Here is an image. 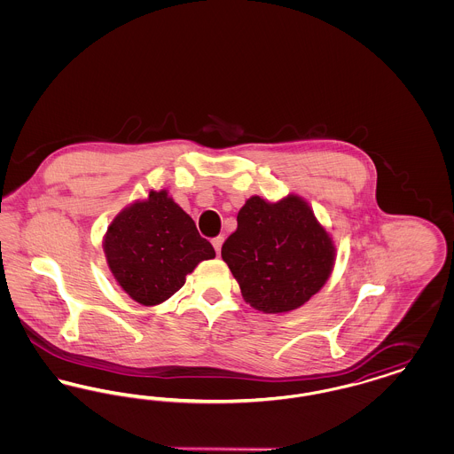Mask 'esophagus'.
Instances as JSON below:
<instances>
[{
	"label": "esophagus",
	"mask_w": 454,
	"mask_h": 454,
	"mask_svg": "<svg viewBox=\"0 0 454 454\" xmlns=\"http://www.w3.org/2000/svg\"><path fill=\"white\" fill-rule=\"evenodd\" d=\"M223 241H224V237L213 238V247H215V250H216L217 255L221 254V247H223Z\"/></svg>",
	"instance_id": "esophagus-1"
}]
</instances>
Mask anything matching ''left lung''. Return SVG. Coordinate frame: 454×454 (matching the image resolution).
<instances>
[{
	"instance_id": "8db88e82",
	"label": "left lung",
	"mask_w": 454,
	"mask_h": 454,
	"mask_svg": "<svg viewBox=\"0 0 454 454\" xmlns=\"http://www.w3.org/2000/svg\"><path fill=\"white\" fill-rule=\"evenodd\" d=\"M221 257L243 300L263 313H286L317 294L333 269L332 238L298 195L276 204L250 197Z\"/></svg>"
}]
</instances>
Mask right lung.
<instances>
[{"label": "right lung", "instance_id": "1", "mask_svg": "<svg viewBox=\"0 0 454 454\" xmlns=\"http://www.w3.org/2000/svg\"><path fill=\"white\" fill-rule=\"evenodd\" d=\"M104 248L115 281L145 306L167 301L199 262L216 257L213 245L199 235L192 217L167 191L150 192L146 200L115 217Z\"/></svg>", "mask_w": 454, "mask_h": 454}]
</instances>
